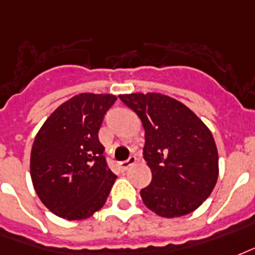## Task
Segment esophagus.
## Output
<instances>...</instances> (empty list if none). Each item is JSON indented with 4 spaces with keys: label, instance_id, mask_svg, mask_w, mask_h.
Listing matches in <instances>:
<instances>
[{
    "label": "esophagus",
    "instance_id": "esophagus-1",
    "mask_svg": "<svg viewBox=\"0 0 255 255\" xmlns=\"http://www.w3.org/2000/svg\"><path fill=\"white\" fill-rule=\"evenodd\" d=\"M135 161H137V158H135L134 155H131L129 159H126V161H122V162L118 163V167H120V170L121 171H126L131 165L135 163Z\"/></svg>",
    "mask_w": 255,
    "mask_h": 255
}]
</instances>
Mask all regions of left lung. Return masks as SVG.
I'll use <instances>...</instances> for the list:
<instances>
[{"mask_svg":"<svg viewBox=\"0 0 255 255\" xmlns=\"http://www.w3.org/2000/svg\"><path fill=\"white\" fill-rule=\"evenodd\" d=\"M145 129L143 158L151 182L141 190L146 206L173 218L194 212L218 178V151L210 130L187 106L158 93L122 94Z\"/></svg>","mask_w":255,"mask_h":255,"instance_id":"obj_1","label":"left lung"}]
</instances>
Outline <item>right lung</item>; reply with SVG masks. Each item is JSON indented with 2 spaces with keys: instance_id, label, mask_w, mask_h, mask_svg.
I'll return each mask as SVG.
<instances>
[{
  "instance_id": "1",
  "label": "right lung",
  "mask_w": 255,
  "mask_h": 255,
  "mask_svg": "<svg viewBox=\"0 0 255 255\" xmlns=\"http://www.w3.org/2000/svg\"><path fill=\"white\" fill-rule=\"evenodd\" d=\"M116 100L113 94H78L54 110L35 135L31 181L53 214L85 220L106 202L117 175L108 167L98 130Z\"/></svg>"
}]
</instances>
